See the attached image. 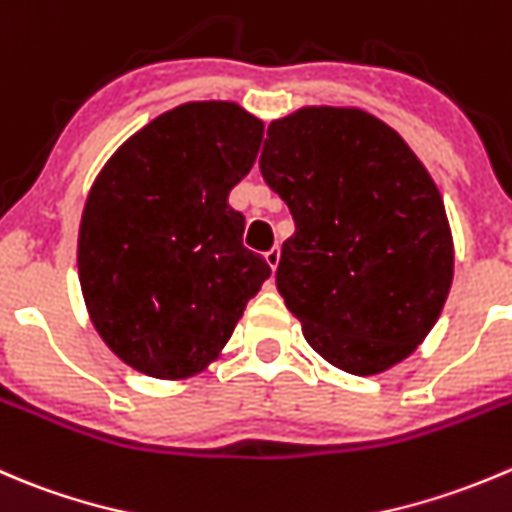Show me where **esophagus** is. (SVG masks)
<instances>
[{"label":"esophagus","mask_w":512,"mask_h":512,"mask_svg":"<svg viewBox=\"0 0 512 512\" xmlns=\"http://www.w3.org/2000/svg\"><path fill=\"white\" fill-rule=\"evenodd\" d=\"M265 260H267V265L272 267V270H277V265H280V247H272V250H267L265 252Z\"/></svg>","instance_id":"1"}]
</instances>
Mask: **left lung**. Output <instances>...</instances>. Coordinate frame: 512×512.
<instances>
[{
	"instance_id": "obj_1",
	"label": "left lung",
	"mask_w": 512,
	"mask_h": 512,
	"mask_svg": "<svg viewBox=\"0 0 512 512\" xmlns=\"http://www.w3.org/2000/svg\"><path fill=\"white\" fill-rule=\"evenodd\" d=\"M260 172L295 235L277 290L317 355L352 375L405 360L453 282V237L433 177L362 109L305 107L267 127Z\"/></svg>"
}]
</instances>
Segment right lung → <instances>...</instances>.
<instances>
[{
	"instance_id": "add662e5",
	"label": "right lung",
	"mask_w": 512,
	"mask_h": 512,
	"mask_svg": "<svg viewBox=\"0 0 512 512\" xmlns=\"http://www.w3.org/2000/svg\"><path fill=\"white\" fill-rule=\"evenodd\" d=\"M262 132L235 102L180 104L124 142L89 190L82 295L109 350L135 370L162 380L205 370L270 277L227 202Z\"/></svg>"
}]
</instances>
